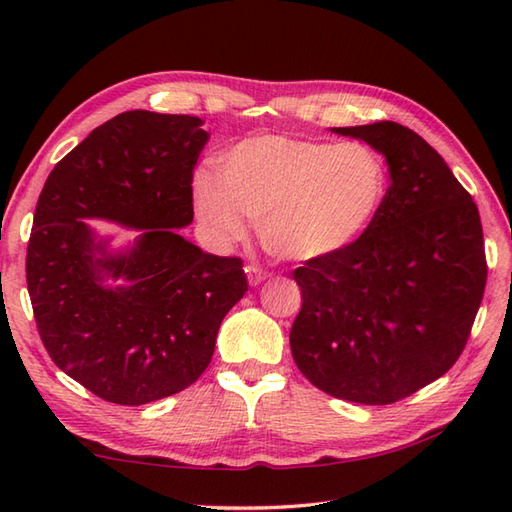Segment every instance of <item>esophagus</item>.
<instances>
[{
  "label": "esophagus",
  "mask_w": 512,
  "mask_h": 512,
  "mask_svg": "<svg viewBox=\"0 0 512 512\" xmlns=\"http://www.w3.org/2000/svg\"><path fill=\"white\" fill-rule=\"evenodd\" d=\"M245 273H247V282L252 286H258L260 282H265L269 278V273L263 267H256V265H247Z\"/></svg>",
  "instance_id": "34e87169"
}]
</instances>
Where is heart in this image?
Wrapping results in <instances>:
<instances>
[{
	"instance_id": "obj_1",
	"label": "heart",
	"mask_w": 512,
	"mask_h": 512,
	"mask_svg": "<svg viewBox=\"0 0 512 512\" xmlns=\"http://www.w3.org/2000/svg\"><path fill=\"white\" fill-rule=\"evenodd\" d=\"M389 173L365 143L286 134L249 136L219 162V180L199 171L195 213L221 241H241L258 223L267 252L284 260L330 258L352 247L378 217Z\"/></svg>"
}]
</instances>
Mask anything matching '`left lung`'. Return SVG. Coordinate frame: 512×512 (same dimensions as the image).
<instances>
[{
  "mask_svg": "<svg viewBox=\"0 0 512 512\" xmlns=\"http://www.w3.org/2000/svg\"><path fill=\"white\" fill-rule=\"evenodd\" d=\"M386 158L391 186L345 252L293 271L297 369L339 400L384 406L441 378L463 354L486 284L478 206L445 160L395 121L332 128Z\"/></svg>",
  "mask_w": 512,
  "mask_h": 512,
  "instance_id": "8db88e82",
  "label": "left lung"
}]
</instances>
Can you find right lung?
<instances>
[{
	"label": "right lung",
	"instance_id": "obj_1",
	"mask_svg": "<svg viewBox=\"0 0 512 512\" xmlns=\"http://www.w3.org/2000/svg\"><path fill=\"white\" fill-rule=\"evenodd\" d=\"M202 119L128 110L62 158L34 210L26 280L49 358L106 402L141 406L206 371L228 310L247 291L243 260L206 254L193 221ZM143 229L108 255L82 218Z\"/></svg>",
	"mask_w": 512,
	"mask_h": 512
}]
</instances>
